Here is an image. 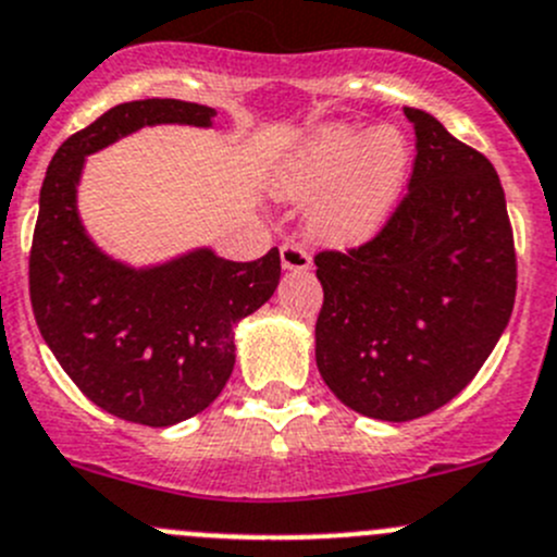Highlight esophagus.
<instances>
[{
	"instance_id": "34e87169",
	"label": "esophagus",
	"mask_w": 557,
	"mask_h": 557,
	"mask_svg": "<svg viewBox=\"0 0 557 557\" xmlns=\"http://www.w3.org/2000/svg\"><path fill=\"white\" fill-rule=\"evenodd\" d=\"M280 261H283V269H288V272H307L310 269V252L305 250V247L294 245V242H285L283 247H280Z\"/></svg>"
}]
</instances>
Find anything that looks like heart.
I'll return each mask as SVG.
<instances>
[{"mask_svg": "<svg viewBox=\"0 0 557 557\" xmlns=\"http://www.w3.org/2000/svg\"><path fill=\"white\" fill-rule=\"evenodd\" d=\"M410 160L408 135L394 124H323L285 160L277 190L290 201H319L310 228L321 242L364 245L403 201Z\"/></svg>", "mask_w": 557, "mask_h": 557, "instance_id": "b5f03b06", "label": "heart"}]
</instances>
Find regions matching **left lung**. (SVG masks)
Wrapping results in <instances>:
<instances>
[{
    "mask_svg": "<svg viewBox=\"0 0 557 557\" xmlns=\"http://www.w3.org/2000/svg\"><path fill=\"white\" fill-rule=\"evenodd\" d=\"M416 129L408 196L381 234L315 256L318 372L350 410L410 422L473 381L511 318L517 258L493 163L435 116Z\"/></svg>",
    "mask_w": 557,
    "mask_h": 557,
    "instance_id": "1",
    "label": "left lung"
}]
</instances>
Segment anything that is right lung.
<instances>
[{
	"label": "right lung",
	"instance_id": "obj_1",
	"mask_svg": "<svg viewBox=\"0 0 557 557\" xmlns=\"http://www.w3.org/2000/svg\"><path fill=\"white\" fill-rule=\"evenodd\" d=\"M218 111L185 100H133L70 135L40 190L29 296L42 339L70 381L108 413L171 428L218 399L236 361L234 329L272 299L277 247L225 261L209 247L135 269L106 256L78 214L89 154L152 124L212 127Z\"/></svg>",
	"mask_w": 557,
	"mask_h": 557
}]
</instances>
